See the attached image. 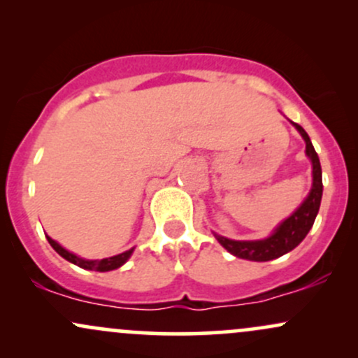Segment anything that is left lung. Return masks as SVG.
<instances>
[{"mask_svg":"<svg viewBox=\"0 0 358 358\" xmlns=\"http://www.w3.org/2000/svg\"><path fill=\"white\" fill-rule=\"evenodd\" d=\"M306 143V155L311 159L313 165V185L296 212L289 215L285 222L278 225V229L271 234L269 237L262 241H232L227 237L217 236L215 239L220 242L222 248H225L229 252L234 254L236 257L248 259V261H273V259L285 256L286 252L293 250L296 245L306 237L310 229L313 227L316 213L320 210V203H322L323 195V182H322V165H320V158L316 155L313 145H311L310 136L301 126L293 122Z\"/></svg>","mask_w":358,"mask_h":358,"instance_id":"left-lung-1","label":"left lung"}]
</instances>
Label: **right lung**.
<instances>
[{"label":"right lung","instance_id":"right-lung-1","mask_svg":"<svg viewBox=\"0 0 358 358\" xmlns=\"http://www.w3.org/2000/svg\"><path fill=\"white\" fill-rule=\"evenodd\" d=\"M47 241L50 242L52 248L55 249L62 257L67 259L69 262H72V264L79 266V268H82V269L99 271V273H106V271H113V269L121 268V266L124 264L127 259L131 257V254H133V250H134V249H129V250H126V252L117 254V256L106 257V259H97V261H89V259H82L79 256H76V254L69 252L67 249L62 248L59 242H55L53 239H50V237H48V236H47Z\"/></svg>","mask_w":358,"mask_h":358}]
</instances>
